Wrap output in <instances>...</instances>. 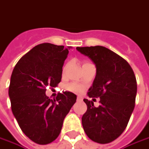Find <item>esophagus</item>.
Wrapping results in <instances>:
<instances>
[{
    "label": "esophagus",
    "mask_w": 149,
    "mask_h": 149,
    "mask_svg": "<svg viewBox=\"0 0 149 149\" xmlns=\"http://www.w3.org/2000/svg\"><path fill=\"white\" fill-rule=\"evenodd\" d=\"M77 100H78V101H82L83 99H82V97H81L80 96H78V97H77Z\"/></svg>",
    "instance_id": "esophagus-1"
}]
</instances>
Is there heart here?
<instances>
[{"label":"heart","mask_w":149,"mask_h":149,"mask_svg":"<svg viewBox=\"0 0 149 149\" xmlns=\"http://www.w3.org/2000/svg\"><path fill=\"white\" fill-rule=\"evenodd\" d=\"M87 63V62H86ZM65 66L63 69V71L65 70ZM67 88H68L70 91H71V92H80L83 91V88L81 87L80 85L76 84H70L67 86Z\"/></svg>","instance_id":"obj_1"}]
</instances>
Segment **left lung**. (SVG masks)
Returning <instances> with one entry per match:
<instances>
[{
    "mask_svg": "<svg viewBox=\"0 0 149 149\" xmlns=\"http://www.w3.org/2000/svg\"><path fill=\"white\" fill-rule=\"evenodd\" d=\"M96 67V75L88 91L89 97L100 98V105L84 99L88 109L82 117L86 135L92 141L108 143L118 138L134 110L137 82L127 61L103 46L77 47Z\"/></svg>",
    "mask_w": 149,
    "mask_h": 149,
    "instance_id": "left-lung-1",
    "label": "left lung"
}]
</instances>
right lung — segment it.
<instances>
[{
  "label": "right lung",
  "instance_id": "right-lung-1",
  "mask_svg": "<svg viewBox=\"0 0 149 149\" xmlns=\"http://www.w3.org/2000/svg\"><path fill=\"white\" fill-rule=\"evenodd\" d=\"M70 47L44 43L31 49L14 66L9 87L11 109L22 132L38 144L58 137L63 121L77 96L70 92L46 96L47 88L61 82L62 66Z\"/></svg>",
  "mask_w": 149,
  "mask_h": 149
}]
</instances>
